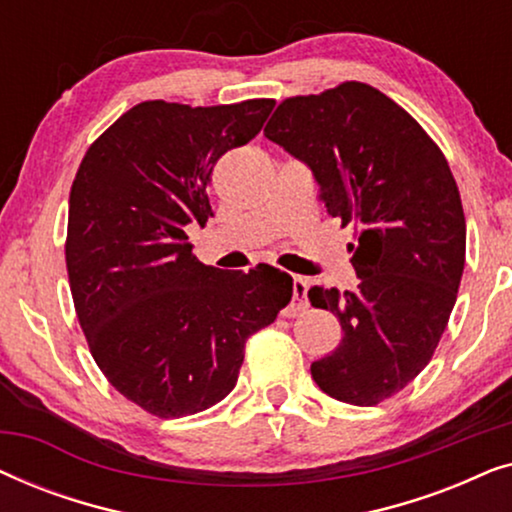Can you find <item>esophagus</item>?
Instances as JSON below:
<instances>
[{
	"mask_svg": "<svg viewBox=\"0 0 512 512\" xmlns=\"http://www.w3.org/2000/svg\"><path fill=\"white\" fill-rule=\"evenodd\" d=\"M307 289H310L307 279L293 277V300H291V305L284 310L286 317H298V314L307 312V307H310V300H307Z\"/></svg>",
	"mask_w": 512,
	"mask_h": 512,
	"instance_id": "34e87169",
	"label": "esophagus"
}]
</instances>
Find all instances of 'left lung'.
<instances>
[{
    "instance_id": "1",
    "label": "left lung",
    "mask_w": 512,
    "mask_h": 512,
    "mask_svg": "<svg viewBox=\"0 0 512 512\" xmlns=\"http://www.w3.org/2000/svg\"><path fill=\"white\" fill-rule=\"evenodd\" d=\"M263 135L310 165L326 212L354 226L359 286L307 291L342 326L314 382L361 408L387 401L431 361L457 300L466 219L450 165L408 111L361 81L286 97Z\"/></svg>"
}]
</instances>
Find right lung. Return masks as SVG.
I'll return each mask as SVG.
<instances>
[{"instance_id":"right-lung-1","label":"right lung","mask_w":512,"mask_h":512,"mask_svg":"<svg viewBox=\"0 0 512 512\" xmlns=\"http://www.w3.org/2000/svg\"><path fill=\"white\" fill-rule=\"evenodd\" d=\"M275 100L216 107L149 100L109 125L69 193L65 261L90 354L139 408L177 419L233 391L244 345L293 296L279 268L200 263L186 226H205L223 153L261 132Z\"/></svg>"}]
</instances>
